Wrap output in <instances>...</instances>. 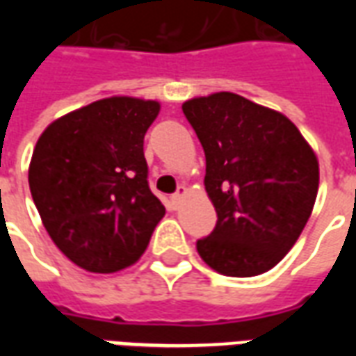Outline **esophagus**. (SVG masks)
Returning a JSON list of instances; mask_svg holds the SVG:
<instances>
[{
	"instance_id": "esophagus-1",
	"label": "esophagus",
	"mask_w": 356,
	"mask_h": 356,
	"mask_svg": "<svg viewBox=\"0 0 356 356\" xmlns=\"http://www.w3.org/2000/svg\"><path fill=\"white\" fill-rule=\"evenodd\" d=\"M188 193V191H186L185 186H179V191L175 194H171V204H173V206H175V208H177V204L179 202H181V198H183V196H185V194Z\"/></svg>"
}]
</instances>
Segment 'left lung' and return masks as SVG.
Instances as JSON below:
<instances>
[{
    "label": "left lung",
    "instance_id": "left-lung-1",
    "mask_svg": "<svg viewBox=\"0 0 356 356\" xmlns=\"http://www.w3.org/2000/svg\"><path fill=\"white\" fill-rule=\"evenodd\" d=\"M206 154L216 229L196 242L227 276L267 273L298 242L318 193V160L288 118L229 91L183 104Z\"/></svg>",
    "mask_w": 356,
    "mask_h": 356
}]
</instances>
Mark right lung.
<instances>
[{"instance_id": "obj_1", "label": "right lung", "mask_w": 356, "mask_h": 356, "mask_svg": "<svg viewBox=\"0 0 356 356\" xmlns=\"http://www.w3.org/2000/svg\"><path fill=\"white\" fill-rule=\"evenodd\" d=\"M158 112L156 101L108 97L55 120L35 143L28 183L43 227L89 273L133 265L165 213L143 152Z\"/></svg>"}]
</instances>
